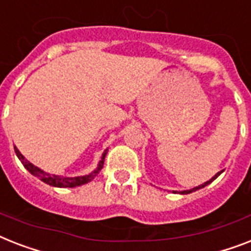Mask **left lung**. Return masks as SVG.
<instances>
[{
    "mask_svg": "<svg viewBox=\"0 0 251 251\" xmlns=\"http://www.w3.org/2000/svg\"><path fill=\"white\" fill-rule=\"evenodd\" d=\"M222 174V172H219V173H217V174L214 175L213 178L210 179V180H207L206 183H203V184H201V185H199V187H195V188H192V189H189V191H182V192H179V193H182V195H188V193H191V192H195V191H197V189H200V188H203V187H205V185H207V184H210L211 182H213L214 179H217L218 176H219V175Z\"/></svg>",
    "mask_w": 251,
    "mask_h": 251,
    "instance_id": "1",
    "label": "left lung"
}]
</instances>
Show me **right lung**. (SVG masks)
<instances>
[{
	"label": "right lung",
	"mask_w": 251,
	"mask_h": 251,
	"mask_svg": "<svg viewBox=\"0 0 251 251\" xmlns=\"http://www.w3.org/2000/svg\"><path fill=\"white\" fill-rule=\"evenodd\" d=\"M15 148V153L16 156L19 157V160L22 161V164L24 165V168L28 170L32 175L34 176H37L40 178L41 180L44 183L49 185H52V187H59V188H73V187H78V185H82V184H86V183L91 182L94 179V176L99 173V170H101L103 168V165H104V158H105V154H107V151H105L103 156H101V160L99 162V166L95 172H93L91 174L89 175H83V176H76V178H66V176H60V175H54V174H49V173H45L44 170H41L38 169L37 166H34L33 164H30L29 161H26L25 157H24L23 154L20 153L19 151Z\"/></svg>",
	"instance_id": "obj_1"
}]
</instances>
